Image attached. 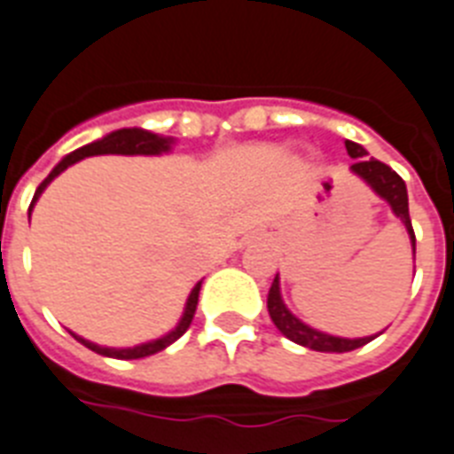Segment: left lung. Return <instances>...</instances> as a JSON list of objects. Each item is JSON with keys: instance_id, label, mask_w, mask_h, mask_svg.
<instances>
[{"instance_id": "obj_1", "label": "left lung", "mask_w": 454, "mask_h": 454, "mask_svg": "<svg viewBox=\"0 0 454 454\" xmlns=\"http://www.w3.org/2000/svg\"><path fill=\"white\" fill-rule=\"evenodd\" d=\"M344 145H347L349 157L356 159V164H351V170H354L358 177H364L365 183L371 184L372 190L391 206V210L403 220L405 230L411 234L412 253H415V231H412L411 213H408V190H405L403 177L398 176L396 170H391L387 164H382V161H377V159L372 157H365L368 152H365L361 145L351 143V140H347ZM267 309H270V317L271 321H274V325H277L288 340L302 344L307 349L344 354V351H354L358 349V347H364V344H368L371 340L377 337L372 335L358 337V340H347V337L325 335V333H318V330L304 325L300 318H295L288 309H286L284 300H281V290H278V277H274V284H271L270 295H267Z\"/></svg>"}]
</instances>
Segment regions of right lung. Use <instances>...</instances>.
I'll use <instances>...</instances> for the list:
<instances>
[{
	"instance_id": "right-lung-1",
	"label": "right lung",
	"mask_w": 454,
	"mask_h": 454,
	"mask_svg": "<svg viewBox=\"0 0 454 454\" xmlns=\"http://www.w3.org/2000/svg\"><path fill=\"white\" fill-rule=\"evenodd\" d=\"M170 137H161L157 133H150V130H143V129H121V130H114L110 136H105L103 140H96V143L90 145H83L79 150H74L72 154L60 161L56 168L51 170L49 177L43 180L42 184L37 187L35 192V199H32L30 210L35 206V201L39 199V194L43 192V187L53 180L56 176H60L67 166L77 164L82 161L83 157H96V154H161V152H168L170 150ZM199 290H201V281L194 286V290L190 293V300H187V307H184V314L180 318V324H177L176 330H170L168 335L159 337L154 342H147V344H140V347H133V349H110V347H98V344L89 342V340H83V337L74 335L83 347H89L90 351H96V354H103V356H110V358H145V356H152V354H157V351L166 349L168 344H173L177 337L184 335V330L190 328L192 318H194V311H197V304H199Z\"/></svg>"
}]
</instances>
